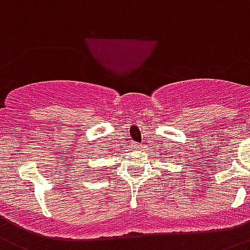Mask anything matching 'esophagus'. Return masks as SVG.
<instances>
[{"instance_id": "obj_1", "label": "esophagus", "mask_w": 250, "mask_h": 250, "mask_svg": "<svg viewBox=\"0 0 250 250\" xmlns=\"http://www.w3.org/2000/svg\"><path fill=\"white\" fill-rule=\"evenodd\" d=\"M132 146H133V147H136V148L141 147V145L137 144V142H132Z\"/></svg>"}]
</instances>
